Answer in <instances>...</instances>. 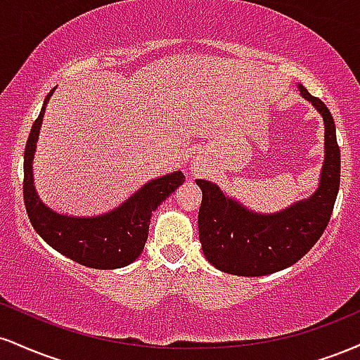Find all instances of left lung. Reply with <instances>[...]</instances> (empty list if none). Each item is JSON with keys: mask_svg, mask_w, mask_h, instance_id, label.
<instances>
[{"mask_svg": "<svg viewBox=\"0 0 360 360\" xmlns=\"http://www.w3.org/2000/svg\"><path fill=\"white\" fill-rule=\"evenodd\" d=\"M325 122V162L320 188L309 200L276 214L247 212L223 196L217 184L196 179L203 191L198 229L205 257L217 269L235 276H266L292 266L325 232L340 186V147L335 122L325 103L300 86Z\"/></svg>", "mask_w": 360, "mask_h": 360, "instance_id": "obj_1", "label": "left lung"}]
</instances>
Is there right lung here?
<instances>
[{
    "label": "right lung",
    "mask_w": 360,
    "mask_h": 360,
    "mask_svg": "<svg viewBox=\"0 0 360 360\" xmlns=\"http://www.w3.org/2000/svg\"><path fill=\"white\" fill-rule=\"evenodd\" d=\"M52 93L53 89L45 98L42 111L32 125L25 147L23 200L32 226L52 249L81 266L93 269L125 267L134 262L146 247L152 212L184 183L186 177L179 171L150 181L115 212L103 217L72 218L53 213L39 200L32 179V157L45 105Z\"/></svg>",
    "instance_id": "obj_1"
}]
</instances>
